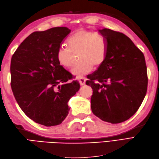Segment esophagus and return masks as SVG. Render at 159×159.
Masks as SVG:
<instances>
[{"instance_id": "esophagus-1", "label": "esophagus", "mask_w": 159, "mask_h": 159, "mask_svg": "<svg viewBox=\"0 0 159 159\" xmlns=\"http://www.w3.org/2000/svg\"><path fill=\"white\" fill-rule=\"evenodd\" d=\"M86 79L85 77L83 76H80L78 78V80H79V83L80 84V85H84L85 84V82H86Z\"/></svg>"}]
</instances>
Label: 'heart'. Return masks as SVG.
<instances>
[{
	"instance_id": "1",
	"label": "heart",
	"mask_w": 159,
	"mask_h": 159,
	"mask_svg": "<svg viewBox=\"0 0 159 159\" xmlns=\"http://www.w3.org/2000/svg\"><path fill=\"white\" fill-rule=\"evenodd\" d=\"M67 47L61 46L56 57L61 66H72L74 57L78 54L80 62L71 70L73 75L80 77L90 72L93 67L97 68L104 62L107 56L105 39L99 33L79 29L67 41Z\"/></svg>"
}]
</instances>
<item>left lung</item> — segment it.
<instances>
[{"label": "left lung", "instance_id": "obj_1", "mask_svg": "<svg viewBox=\"0 0 159 159\" xmlns=\"http://www.w3.org/2000/svg\"><path fill=\"white\" fill-rule=\"evenodd\" d=\"M105 39L104 62L87 76L92 87L91 108L100 119L123 122L135 113L147 92L148 74L143 52L122 33L98 30Z\"/></svg>", "mask_w": 159, "mask_h": 159}]
</instances>
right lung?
Here are the masks:
<instances>
[{
  "instance_id": "right-lung-1",
  "label": "right lung",
  "mask_w": 159,
  "mask_h": 159,
  "mask_svg": "<svg viewBox=\"0 0 159 159\" xmlns=\"http://www.w3.org/2000/svg\"><path fill=\"white\" fill-rule=\"evenodd\" d=\"M71 30L55 27L31 33L11 60V87L20 109L35 122L46 126L62 123L69 100L80 89L72 74L57 61V51Z\"/></svg>"
}]
</instances>
